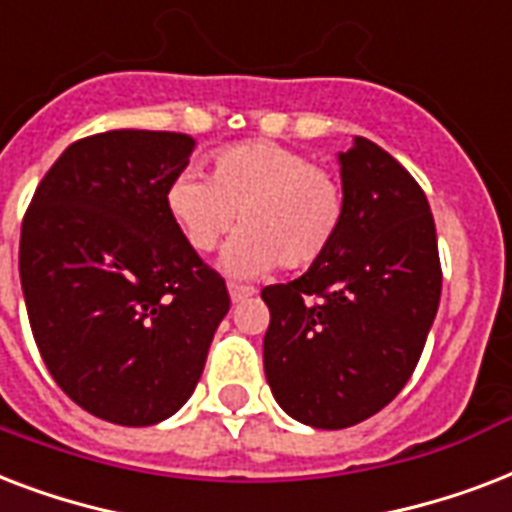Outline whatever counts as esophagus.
Returning <instances> with one entry per match:
<instances>
[{
	"instance_id": "1",
	"label": "esophagus",
	"mask_w": 512,
	"mask_h": 512,
	"mask_svg": "<svg viewBox=\"0 0 512 512\" xmlns=\"http://www.w3.org/2000/svg\"><path fill=\"white\" fill-rule=\"evenodd\" d=\"M229 296H232V301H243L248 299V296H253V288L251 285H240V283H229Z\"/></svg>"
}]
</instances>
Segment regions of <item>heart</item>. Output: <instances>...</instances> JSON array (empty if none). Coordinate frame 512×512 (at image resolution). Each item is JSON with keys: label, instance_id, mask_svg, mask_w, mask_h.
<instances>
[{"label": "heart", "instance_id": "heart-1", "mask_svg": "<svg viewBox=\"0 0 512 512\" xmlns=\"http://www.w3.org/2000/svg\"><path fill=\"white\" fill-rule=\"evenodd\" d=\"M165 205L197 253L216 251L240 224L224 267L251 277L275 264L288 272L318 264L342 232L347 194L334 170L259 138L213 152L208 181L194 173L173 178Z\"/></svg>", "mask_w": 512, "mask_h": 512}]
</instances>
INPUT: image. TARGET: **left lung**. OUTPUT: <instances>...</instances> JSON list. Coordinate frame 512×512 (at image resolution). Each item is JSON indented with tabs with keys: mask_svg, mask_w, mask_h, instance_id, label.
<instances>
[{
	"mask_svg": "<svg viewBox=\"0 0 512 512\" xmlns=\"http://www.w3.org/2000/svg\"><path fill=\"white\" fill-rule=\"evenodd\" d=\"M339 162L347 213L336 243L301 277L261 291L272 395L320 430L358 425L403 390L443 283L433 213L414 176L360 136Z\"/></svg>",
	"mask_w": 512,
	"mask_h": 512,
	"instance_id": "left-lung-1",
	"label": "left lung"
}]
</instances>
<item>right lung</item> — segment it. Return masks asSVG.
Wrapping results in <instances>:
<instances>
[{
  "instance_id": "obj_1",
  "label": "right lung",
  "mask_w": 512,
  "mask_h": 512,
  "mask_svg": "<svg viewBox=\"0 0 512 512\" xmlns=\"http://www.w3.org/2000/svg\"><path fill=\"white\" fill-rule=\"evenodd\" d=\"M192 149L165 130L79 138L23 216L18 269L39 355L77 406L114 425L176 414L229 312L224 277L165 205Z\"/></svg>"
}]
</instances>
